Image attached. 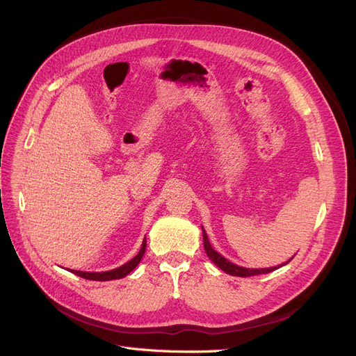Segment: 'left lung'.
Wrapping results in <instances>:
<instances>
[{
	"label": "left lung",
	"mask_w": 356,
	"mask_h": 356,
	"mask_svg": "<svg viewBox=\"0 0 356 356\" xmlns=\"http://www.w3.org/2000/svg\"><path fill=\"white\" fill-rule=\"evenodd\" d=\"M202 233H203V246H204V252L208 254V257L212 260V263L220 267L222 272L229 273L232 276H241V277H248V276H254V275H261V273H270L273 270H276V268L282 267V266H276V267H270V268H246V267H241V266H236L233 263H230L229 260H225V258L218 254L217 251L212 250V246L209 243V239H208V234L207 232H204V229L202 227ZM293 260V258H291ZM289 260V261H291ZM288 263V261H286ZM285 263V264H286Z\"/></svg>",
	"instance_id": "left-lung-1"
}]
</instances>
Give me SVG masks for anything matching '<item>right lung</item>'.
<instances>
[{
  "label": "right lung",
  "mask_w": 356,
  "mask_h": 356,
  "mask_svg": "<svg viewBox=\"0 0 356 356\" xmlns=\"http://www.w3.org/2000/svg\"><path fill=\"white\" fill-rule=\"evenodd\" d=\"M145 246H147V241L144 239L143 241V246L141 250H139V252L132 258L131 261H127L126 264L114 268V270H108V272H80V270H72V273H75L80 277H84V279H89V281H113V279H120V277H124L127 276L129 273H131L134 268L139 264V261H141V258L145 252Z\"/></svg>",
  "instance_id": "obj_1"
}]
</instances>
